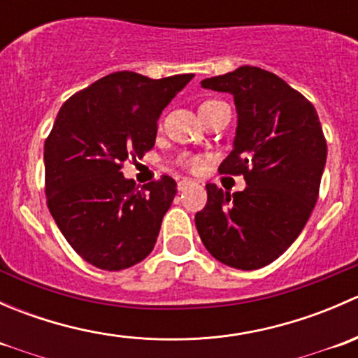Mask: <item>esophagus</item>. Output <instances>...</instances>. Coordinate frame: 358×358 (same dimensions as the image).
I'll return each instance as SVG.
<instances>
[{
	"mask_svg": "<svg viewBox=\"0 0 358 358\" xmlns=\"http://www.w3.org/2000/svg\"><path fill=\"white\" fill-rule=\"evenodd\" d=\"M190 185H194V182H192V180H190V178L178 180V190H180V192H183V190H187Z\"/></svg>",
	"mask_w": 358,
	"mask_h": 358,
	"instance_id": "esophagus-1",
	"label": "esophagus"
}]
</instances>
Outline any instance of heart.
<instances>
[{"label": "heart", "mask_w": 358, "mask_h": 358, "mask_svg": "<svg viewBox=\"0 0 358 358\" xmlns=\"http://www.w3.org/2000/svg\"><path fill=\"white\" fill-rule=\"evenodd\" d=\"M211 103H216V100H208V102H204V103H201V107H206V106H211ZM199 107V109H201ZM183 161V164L185 166H189L190 169H199V166H201V161L197 157H192V156H185L182 159Z\"/></svg>", "instance_id": "obj_1"}]
</instances>
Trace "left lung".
<instances>
[{
  "mask_svg": "<svg viewBox=\"0 0 358 358\" xmlns=\"http://www.w3.org/2000/svg\"><path fill=\"white\" fill-rule=\"evenodd\" d=\"M201 86L234 96L236 138L220 173L244 175L248 187L230 196L208 183L197 232L218 262L262 268L294 243L312 215L327 157L322 126L301 93L259 67L243 66Z\"/></svg>",
  "mask_w": 358,
  "mask_h": 358,
  "instance_id": "left-lung-1",
  "label": "left lung"
}]
</instances>
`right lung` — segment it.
Wrapping results in <instances>:
<instances>
[{
    "instance_id": "add662e5",
    "label": "right lung",
    "mask_w": 358,
    "mask_h": 358,
    "mask_svg": "<svg viewBox=\"0 0 358 358\" xmlns=\"http://www.w3.org/2000/svg\"><path fill=\"white\" fill-rule=\"evenodd\" d=\"M192 78L114 72L60 107L45 142L46 202L67 243L96 268H129L154 249L176 182L164 175L138 190L121 166L152 149L159 115Z\"/></svg>"
}]
</instances>
